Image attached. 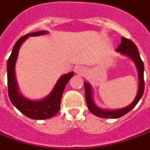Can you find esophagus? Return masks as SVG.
<instances>
[{"label": "esophagus", "instance_id": "esophagus-1", "mask_svg": "<svg viewBox=\"0 0 150 150\" xmlns=\"http://www.w3.org/2000/svg\"><path fill=\"white\" fill-rule=\"evenodd\" d=\"M75 71H76V73H77V74H84V73H86V69L83 67V66H78V67H77L76 69H75Z\"/></svg>", "mask_w": 150, "mask_h": 150}]
</instances>
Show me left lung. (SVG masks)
<instances>
[{"label": "left lung", "mask_w": 150, "mask_h": 150, "mask_svg": "<svg viewBox=\"0 0 150 150\" xmlns=\"http://www.w3.org/2000/svg\"><path fill=\"white\" fill-rule=\"evenodd\" d=\"M117 52H120L122 55H127L131 58L132 61L136 65L137 72H138V80H139V86H138V91L136 94L135 100H133L131 105L125 107V108H119V109H103L99 108L96 105L95 102L93 100V91L91 86L88 82H84V88H85L86 95V102L88 107L89 110L92 112L94 115L103 118H117L123 116L126 113L130 112L132 108H134L137 103L139 102L141 97L144 94V63L141 60L140 56V53L138 51V48L127 38H122L121 44L116 50Z\"/></svg>", "instance_id": "left-lung-1"}]
</instances>
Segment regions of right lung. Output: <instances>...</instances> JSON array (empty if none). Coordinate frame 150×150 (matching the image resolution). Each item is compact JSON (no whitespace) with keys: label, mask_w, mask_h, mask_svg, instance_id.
<instances>
[{"label":"right lung","mask_w":150,"mask_h":150,"mask_svg":"<svg viewBox=\"0 0 150 150\" xmlns=\"http://www.w3.org/2000/svg\"><path fill=\"white\" fill-rule=\"evenodd\" d=\"M47 33V31H39L27 34L19 38L14 44L11 54L7 61L8 94L10 101L25 116L36 120L50 118L57 114L60 108L61 97L65 86L74 75L73 72L62 75L52 89V91L45 98L39 100H31L27 99L18 91V84L15 77V64L18 55V50L22 44L28 37L42 36Z\"/></svg>","instance_id":"right-lung-1"}]
</instances>
